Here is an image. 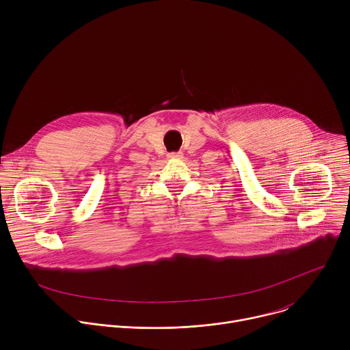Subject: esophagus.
<instances>
[{
  "mask_svg": "<svg viewBox=\"0 0 350 350\" xmlns=\"http://www.w3.org/2000/svg\"><path fill=\"white\" fill-rule=\"evenodd\" d=\"M169 158L170 159H183L184 155H183V152H173V154H169Z\"/></svg>",
  "mask_w": 350,
  "mask_h": 350,
  "instance_id": "34e87169",
  "label": "esophagus"
}]
</instances>
